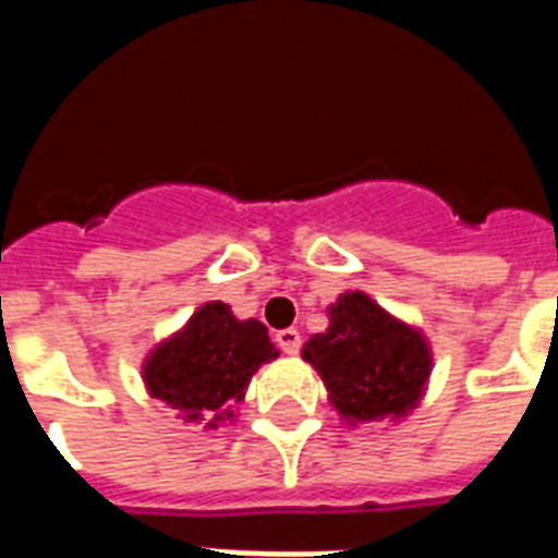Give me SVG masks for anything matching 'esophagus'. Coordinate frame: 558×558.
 Segmentation results:
<instances>
[{
  "mask_svg": "<svg viewBox=\"0 0 558 558\" xmlns=\"http://www.w3.org/2000/svg\"><path fill=\"white\" fill-rule=\"evenodd\" d=\"M275 341H278V348L283 350V353H289V356H295L298 350H301V332L292 330V327H287V330H278Z\"/></svg>",
  "mask_w": 558,
  "mask_h": 558,
  "instance_id": "obj_1",
  "label": "esophagus"
}]
</instances>
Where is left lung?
Segmentation results:
<instances>
[{
    "instance_id": "obj_1",
    "label": "left lung",
    "mask_w": 558,
    "mask_h": 558,
    "mask_svg": "<svg viewBox=\"0 0 558 558\" xmlns=\"http://www.w3.org/2000/svg\"><path fill=\"white\" fill-rule=\"evenodd\" d=\"M330 327L301 356L318 371L344 423L402 420L420 405L432 376V348L416 330L365 292H344L327 306Z\"/></svg>"
}]
</instances>
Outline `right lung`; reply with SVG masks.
<instances>
[{"label":"right lung","instance_id":"right-lung-1","mask_svg":"<svg viewBox=\"0 0 558 558\" xmlns=\"http://www.w3.org/2000/svg\"><path fill=\"white\" fill-rule=\"evenodd\" d=\"M271 359H278V350L257 318L240 322L228 304L208 301L182 330L147 353L144 388L177 408L185 423L217 428L234 420V408L245 399L252 376Z\"/></svg>","mask_w":558,"mask_h":558}]
</instances>
